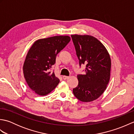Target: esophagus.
Returning a JSON list of instances; mask_svg holds the SVG:
<instances>
[{
    "mask_svg": "<svg viewBox=\"0 0 134 134\" xmlns=\"http://www.w3.org/2000/svg\"><path fill=\"white\" fill-rule=\"evenodd\" d=\"M69 78V76H63V79L64 80H65V79H67Z\"/></svg>",
    "mask_w": 134,
    "mask_h": 134,
    "instance_id": "1",
    "label": "esophagus"
}]
</instances>
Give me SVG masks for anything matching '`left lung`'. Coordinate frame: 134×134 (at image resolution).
<instances>
[{
    "label": "left lung",
    "instance_id": "8db88e82",
    "mask_svg": "<svg viewBox=\"0 0 134 134\" xmlns=\"http://www.w3.org/2000/svg\"><path fill=\"white\" fill-rule=\"evenodd\" d=\"M79 65H86L85 74L77 75L78 85L73 89L79 101L90 102L97 99L106 89L110 79L111 60L106 48L94 37L71 36Z\"/></svg>",
    "mask_w": 134,
    "mask_h": 134
}]
</instances>
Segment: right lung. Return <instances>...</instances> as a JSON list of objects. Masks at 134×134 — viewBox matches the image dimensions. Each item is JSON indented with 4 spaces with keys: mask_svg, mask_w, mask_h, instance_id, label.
<instances>
[{
    "mask_svg": "<svg viewBox=\"0 0 134 134\" xmlns=\"http://www.w3.org/2000/svg\"><path fill=\"white\" fill-rule=\"evenodd\" d=\"M68 36H56L34 42L23 66L24 77L28 86L40 96L50 93L59 83L54 72H51L56 55L70 41Z\"/></svg>",
    "mask_w": 134,
    "mask_h": 134,
    "instance_id": "right-lung-1",
    "label": "right lung"
}]
</instances>
